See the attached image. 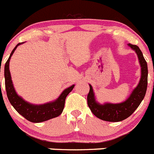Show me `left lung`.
<instances>
[{"instance_id": "left-lung-1", "label": "left lung", "mask_w": 154, "mask_h": 154, "mask_svg": "<svg viewBox=\"0 0 154 154\" xmlns=\"http://www.w3.org/2000/svg\"><path fill=\"white\" fill-rule=\"evenodd\" d=\"M129 46L136 52L141 67V77L138 86L133 90L132 93L126 101L120 104H104L103 105L97 103L94 97L93 90L89 85V92L87 95L88 106L95 117L104 121L119 122L128 118L134 113L137 107L144 99L147 86V62L143 56L139 47L136 45L129 44Z\"/></svg>"}]
</instances>
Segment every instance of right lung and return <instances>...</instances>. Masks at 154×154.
<instances>
[{
    "instance_id": "right-lung-1",
    "label": "right lung",
    "mask_w": 154,
    "mask_h": 154,
    "mask_svg": "<svg viewBox=\"0 0 154 154\" xmlns=\"http://www.w3.org/2000/svg\"><path fill=\"white\" fill-rule=\"evenodd\" d=\"M21 43L18 44L13 50L9 59L4 66V77H5V86L7 91V95L10 101V104L13 106L16 111L25 117L28 121L32 123H41L46 121L50 119L58 117L63 111L65 107V101L67 95L74 89V85H72L68 89H65L61 94L57 100L53 102L41 104V105H34L24 101L21 97L16 94L12 83L11 76H10L9 63L12 55L14 53L15 50Z\"/></svg>"
}]
</instances>
